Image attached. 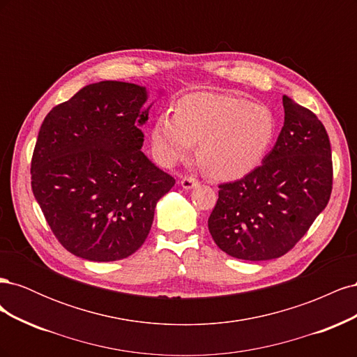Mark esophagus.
<instances>
[{"mask_svg":"<svg viewBox=\"0 0 357 357\" xmlns=\"http://www.w3.org/2000/svg\"><path fill=\"white\" fill-rule=\"evenodd\" d=\"M180 183H181L183 189H192V188H197L199 185V181L193 176H185L181 178Z\"/></svg>","mask_w":357,"mask_h":357,"instance_id":"esophagus-1","label":"esophagus"}]
</instances>
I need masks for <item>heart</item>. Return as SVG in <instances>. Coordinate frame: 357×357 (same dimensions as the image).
<instances>
[{"instance_id": "obj_1", "label": "heart", "mask_w": 357, "mask_h": 357, "mask_svg": "<svg viewBox=\"0 0 357 357\" xmlns=\"http://www.w3.org/2000/svg\"><path fill=\"white\" fill-rule=\"evenodd\" d=\"M277 132L273 112L243 96L198 92L181 98L176 114L160 113L152 129L155 153L164 165L190 156L215 178L234 180L253 171L266 156Z\"/></svg>"}]
</instances>
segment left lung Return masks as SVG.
I'll return each mask as SVG.
<instances>
[{"instance_id":"obj_1","label":"left lung","mask_w":357,"mask_h":357,"mask_svg":"<svg viewBox=\"0 0 357 357\" xmlns=\"http://www.w3.org/2000/svg\"><path fill=\"white\" fill-rule=\"evenodd\" d=\"M284 125L262 164L219 185L208 231L220 250L243 261L286 255L325 210L332 192V152L325 126L283 95Z\"/></svg>"}]
</instances>
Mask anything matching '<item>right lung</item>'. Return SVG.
Here are the masks:
<instances>
[{"label": "right lung", "mask_w": 357, "mask_h": 357, "mask_svg": "<svg viewBox=\"0 0 357 357\" xmlns=\"http://www.w3.org/2000/svg\"><path fill=\"white\" fill-rule=\"evenodd\" d=\"M149 92L105 80L49 112L31 160V186L63 248L93 262L135 253L174 177L142 152Z\"/></svg>", "instance_id": "right-lung-1"}]
</instances>
